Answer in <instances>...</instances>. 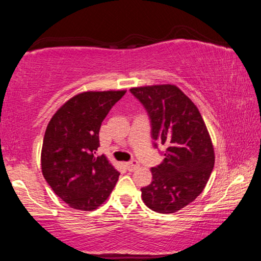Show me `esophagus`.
Listing matches in <instances>:
<instances>
[{
  "label": "esophagus",
  "mask_w": 261,
  "mask_h": 261,
  "mask_svg": "<svg viewBox=\"0 0 261 261\" xmlns=\"http://www.w3.org/2000/svg\"><path fill=\"white\" fill-rule=\"evenodd\" d=\"M126 168H127V170L135 171L136 169H138V168H139V163L137 162L136 160H131V161L126 163Z\"/></svg>",
  "instance_id": "obj_1"
}]
</instances>
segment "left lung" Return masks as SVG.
<instances>
[{
  "label": "left lung",
  "instance_id": "left-lung-1",
  "mask_svg": "<svg viewBox=\"0 0 261 261\" xmlns=\"http://www.w3.org/2000/svg\"><path fill=\"white\" fill-rule=\"evenodd\" d=\"M130 92L147 110L152 138L166 146L165 159L151 169L153 180L141 189V198L154 212L175 213L208 182L215 161L208 130L197 106L176 85L132 87Z\"/></svg>",
  "mask_w": 261,
  "mask_h": 261
}]
</instances>
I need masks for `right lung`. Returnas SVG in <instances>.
<instances>
[{"mask_svg": "<svg viewBox=\"0 0 261 261\" xmlns=\"http://www.w3.org/2000/svg\"><path fill=\"white\" fill-rule=\"evenodd\" d=\"M126 91L83 92L53 115L41 149L42 175L74 210L94 211L107 200L120 173L96 155L101 123Z\"/></svg>", "mask_w": 261, "mask_h": 261, "instance_id": "right-lung-1", "label": "right lung"}]
</instances>
